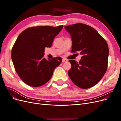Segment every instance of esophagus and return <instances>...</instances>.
<instances>
[{"label":"esophagus","mask_w":121,"mask_h":121,"mask_svg":"<svg viewBox=\"0 0 121 121\" xmlns=\"http://www.w3.org/2000/svg\"><path fill=\"white\" fill-rule=\"evenodd\" d=\"M68 60L67 59H65V58H63V60H62V63H67L68 62Z\"/></svg>","instance_id":"1"}]
</instances>
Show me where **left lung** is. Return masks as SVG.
<instances>
[{"mask_svg":"<svg viewBox=\"0 0 121 121\" xmlns=\"http://www.w3.org/2000/svg\"><path fill=\"white\" fill-rule=\"evenodd\" d=\"M71 35L72 52L82 55L79 61L69 60L72 67L68 75L76 86L87 89L95 85L103 77L108 68L109 50L104 38L88 25L78 23L65 26Z\"/></svg>","mask_w":121,"mask_h":121,"instance_id":"left-lung-1","label":"left lung"}]
</instances>
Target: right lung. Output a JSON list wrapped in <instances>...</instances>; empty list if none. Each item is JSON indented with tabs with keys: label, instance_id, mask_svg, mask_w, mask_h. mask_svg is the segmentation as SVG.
<instances>
[{
	"label": "right lung",
	"instance_id": "1",
	"mask_svg": "<svg viewBox=\"0 0 121 121\" xmlns=\"http://www.w3.org/2000/svg\"><path fill=\"white\" fill-rule=\"evenodd\" d=\"M63 28V25L33 27L26 29L18 36L12 50V59L17 75L25 83L39 87L52 78L62 58L45 59L44 49L52 46L54 37Z\"/></svg>",
	"mask_w": 121,
	"mask_h": 121
}]
</instances>
